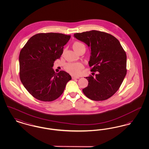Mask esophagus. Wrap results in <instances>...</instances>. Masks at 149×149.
I'll list each match as a JSON object with an SVG mask.
<instances>
[{"instance_id": "esophagus-1", "label": "esophagus", "mask_w": 149, "mask_h": 149, "mask_svg": "<svg viewBox=\"0 0 149 149\" xmlns=\"http://www.w3.org/2000/svg\"><path fill=\"white\" fill-rule=\"evenodd\" d=\"M72 79H79V77H74V76H72Z\"/></svg>"}]
</instances>
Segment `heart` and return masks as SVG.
Wrapping results in <instances>:
<instances>
[{"mask_svg": "<svg viewBox=\"0 0 149 149\" xmlns=\"http://www.w3.org/2000/svg\"><path fill=\"white\" fill-rule=\"evenodd\" d=\"M84 46L82 43L75 42L74 43L72 47L74 50L76 51L81 47ZM83 68V66L81 63H68L65 66V69L66 71L73 75L78 76L81 73V70Z\"/></svg>", "mask_w": 149, "mask_h": 149, "instance_id": "heart-1", "label": "heart"}]
</instances>
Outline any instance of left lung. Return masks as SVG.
I'll list each match as a JSON object with an SVG mask.
<instances>
[{"label":"left lung","instance_id":"1","mask_svg":"<svg viewBox=\"0 0 149 149\" xmlns=\"http://www.w3.org/2000/svg\"><path fill=\"white\" fill-rule=\"evenodd\" d=\"M74 37L89 48L88 64L95 77H86L88 86L83 89L85 95L93 100H104L116 92L126 75L127 56L120 41L113 36L92 30L77 33Z\"/></svg>","mask_w":149,"mask_h":149}]
</instances>
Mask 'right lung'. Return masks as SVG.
I'll list each match as a JSON object with an SVG mask.
<instances>
[{"instance_id": "1", "label": "right lung", "mask_w": 149, "mask_h": 149, "mask_svg": "<svg viewBox=\"0 0 149 149\" xmlns=\"http://www.w3.org/2000/svg\"><path fill=\"white\" fill-rule=\"evenodd\" d=\"M70 37L58 33H38L31 37L21 51L20 79L36 99L44 102L56 99L71 80V76L66 71L55 73L52 68Z\"/></svg>"}]
</instances>
